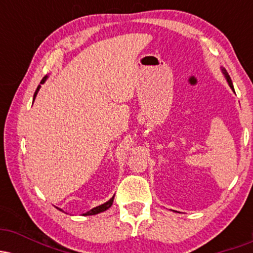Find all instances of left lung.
I'll return each mask as SVG.
<instances>
[{
  "instance_id": "obj_1",
  "label": "left lung",
  "mask_w": 253,
  "mask_h": 253,
  "mask_svg": "<svg viewBox=\"0 0 253 253\" xmlns=\"http://www.w3.org/2000/svg\"><path fill=\"white\" fill-rule=\"evenodd\" d=\"M220 69H221V72L223 74V76H225V78H226V81H227V83H228V85H229V88H231L232 90H233L234 91V88H233V83H232V80H231V77H229V75H228V72L225 70V69L222 68V66H220Z\"/></svg>"
}]
</instances>
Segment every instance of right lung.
<instances>
[{
	"instance_id": "obj_1",
	"label": "right lung",
	"mask_w": 253,
	"mask_h": 253,
	"mask_svg": "<svg viewBox=\"0 0 253 253\" xmlns=\"http://www.w3.org/2000/svg\"><path fill=\"white\" fill-rule=\"evenodd\" d=\"M47 78H48V76H45V77H43L42 80V82H40V84H43V83H45V82H46V80H47ZM40 88H42V85H38V88H37V90H36V92H34L33 102H34V100H36V97H37L38 92H39ZM113 201H114V196H113L112 199H110V200H108V201H107V202L102 203V205L97 206V207H94V208H92V210H90L89 211H86V213H83V215H84V216H88V215H95V214L102 213V211H107V210H108V208L112 207ZM57 210H59L60 211H63L62 210H60V208H58V207H57Z\"/></svg>"
}]
</instances>
